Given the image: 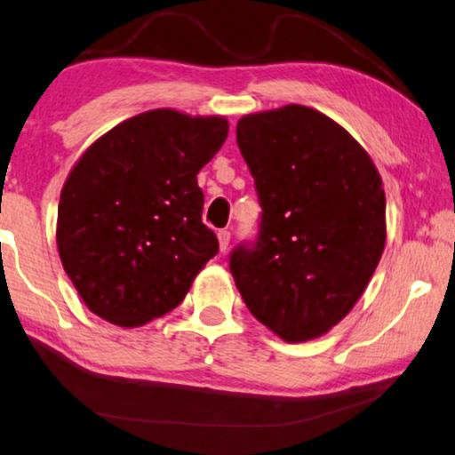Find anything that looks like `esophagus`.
Segmentation results:
<instances>
[{"label": "esophagus", "instance_id": "esophagus-1", "mask_svg": "<svg viewBox=\"0 0 455 455\" xmlns=\"http://www.w3.org/2000/svg\"><path fill=\"white\" fill-rule=\"evenodd\" d=\"M218 243H220L222 251L227 250L228 243H231V231H227V228H220V231H218Z\"/></svg>", "mask_w": 455, "mask_h": 455}]
</instances>
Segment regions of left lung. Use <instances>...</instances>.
I'll return each mask as SVG.
<instances>
[{"mask_svg": "<svg viewBox=\"0 0 455 455\" xmlns=\"http://www.w3.org/2000/svg\"><path fill=\"white\" fill-rule=\"evenodd\" d=\"M237 145L260 222L228 256L254 317L287 342L330 331L359 300L387 241V197L370 155L302 105L245 115Z\"/></svg>", "mask_w": 455, "mask_h": 455, "instance_id": "obj_1", "label": "left lung"}]
</instances>
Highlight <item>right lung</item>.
<instances>
[{
    "instance_id": "add662e5",
    "label": "right lung",
    "mask_w": 455,
    "mask_h": 455,
    "mask_svg": "<svg viewBox=\"0 0 455 455\" xmlns=\"http://www.w3.org/2000/svg\"><path fill=\"white\" fill-rule=\"evenodd\" d=\"M227 136L224 117L155 108L115 125L75 164L56 243L92 313L136 327L185 300L218 254L214 231L201 222L197 174Z\"/></svg>"
}]
</instances>
